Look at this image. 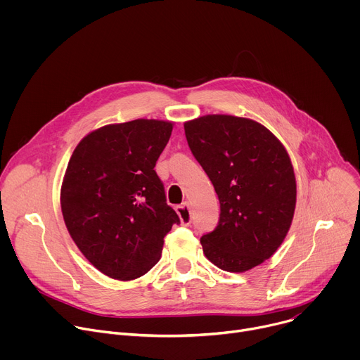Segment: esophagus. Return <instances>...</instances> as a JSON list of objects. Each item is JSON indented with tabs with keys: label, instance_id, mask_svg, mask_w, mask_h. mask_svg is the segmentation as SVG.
Wrapping results in <instances>:
<instances>
[{
	"label": "esophagus",
	"instance_id": "esophagus-1",
	"mask_svg": "<svg viewBox=\"0 0 360 360\" xmlns=\"http://www.w3.org/2000/svg\"><path fill=\"white\" fill-rule=\"evenodd\" d=\"M176 214L179 215V219H181L182 225H186V226L191 225L192 215H191V208H189L188 202H184L182 205H179V207H176Z\"/></svg>",
	"mask_w": 360,
	"mask_h": 360
}]
</instances>
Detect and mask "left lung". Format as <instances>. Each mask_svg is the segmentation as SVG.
<instances>
[{
    "label": "left lung",
    "instance_id": "left-lung-1",
    "mask_svg": "<svg viewBox=\"0 0 360 360\" xmlns=\"http://www.w3.org/2000/svg\"><path fill=\"white\" fill-rule=\"evenodd\" d=\"M184 128L221 203L218 226L200 238L205 256L226 272L261 265L282 245L295 214L296 179L288 150L249 118L203 115Z\"/></svg>",
    "mask_w": 360,
    "mask_h": 360
}]
</instances>
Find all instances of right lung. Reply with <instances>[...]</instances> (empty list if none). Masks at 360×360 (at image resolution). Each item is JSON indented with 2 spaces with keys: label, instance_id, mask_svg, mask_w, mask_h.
Wrapping results in <instances>:
<instances>
[{
  "label": "right lung",
  "instance_id": "right-lung-1",
  "mask_svg": "<svg viewBox=\"0 0 360 360\" xmlns=\"http://www.w3.org/2000/svg\"><path fill=\"white\" fill-rule=\"evenodd\" d=\"M174 124L135 120L101 127L81 139L61 186L65 226L104 275L132 281L161 258L176 212L167 203L155 164Z\"/></svg>",
  "mask_w": 360,
  "mask_h": 360
}]
</instances>
